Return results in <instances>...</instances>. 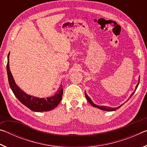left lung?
<instances>
[{
    "label": "left lung",
    "instance_id": "8db88e82",
    "mask_svg": "<svg viewBox=\"0 0 147 147\" xmlns=\"http://www.w3.org/2000/svg\"><path fill=\"white\" fill-rule=\"evenodd\" d=\"M139 78H140V76H139ZM139 82H138V84H137V86H136V89H135V91H134L131 94V95L130 96V98H131V96L133 95L134 94V93H135V91H136V89L138 88V86H139ZM85 96H86V98H87V100H88V101L89 102V103H90L92 106H93V107H94V108H98V109H102V110H104V111H115V110H117V109H119V108H120V107H121L123 105V104H124V103H123V104H121V106H118V107H116V108H111V107H108V106H98V105H96V104H94V103H93V102L91 100V99L90 98V97H89V96L88 95V94H87V93H86L85 92Z\"/></svg>",
    "mask_w": 147,
    "mask_h": 147
}]
</instances>
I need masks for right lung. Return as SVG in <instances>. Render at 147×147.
<instances>
[{
	"label": "right lung",
	"mask_w": 147,
	"mask_h": 147,
	"mask_svg": "<svg viewBox=\"0 0 147 147\" xmlns=\"http://www.w3.org/2000/svg\"><path fill=\"white\" fill-rule=\"evenodd\" d=\"M9 53L8 56V63L6 66L8 82L11 89L17 99L27 108L36 112L49 111L55 108L60 102L62 98V95H63L62 87L59 88L58 91H57L54 95L46 98L36 97V96L26 94L17 85L14 80L13 77L11 73L10 69H9Z\"/></svg>",
	"instance_id": "right-lung-1"
}]
</instances>
